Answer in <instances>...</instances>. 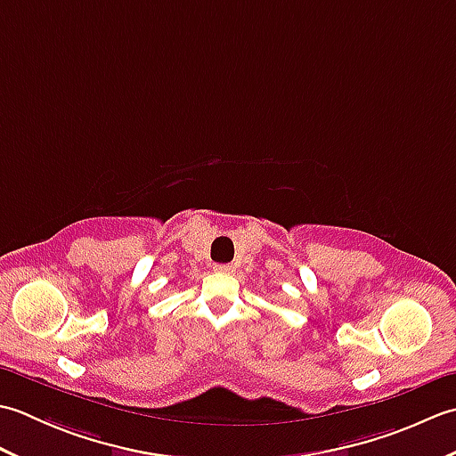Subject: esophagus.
Here are the masks:
<instances>
[{"mask_svg": "<svg viewBox=\"0 0 456 456\" xmlns=\"http://www.w3.org/2000/svg\"><path fill=\"white\" fill-rule=\"evenodd\" d=\"M216 273H221V274H233L235 273V266L233 265H216Z\"/></svg>", "mask_w": 456, "mask_h": 456, "instance_id": "obj_1", "label": "esophagus"}]
</instances>
